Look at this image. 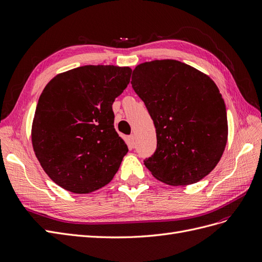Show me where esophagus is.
Listing matches in <instances>:
<instances>
[{"instance_id":"1","label":"esophagus","mask_w":262,"mask_h":262,"mask_svg":"<svg viewBox=\"0 0 262 262\" xmlns=\"http://www.w3.org/2000/svg\"><path fill=\"white\" fill-rule=\"evenodd\" d=\"M129 141L131 144H134V142H136V136H134V134H131V136L129 137Z\"/></svg>"}]
</instances>
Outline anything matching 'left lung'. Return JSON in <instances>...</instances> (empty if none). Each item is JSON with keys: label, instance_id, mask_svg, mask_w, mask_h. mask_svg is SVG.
<instances>
[{"label": "left lung", "instance_id": "left-lung-1", "mask_svg": "<svg viewBox=\"0 0 262 262\" xmlns=\"http://www.w3.org/2000/svg\"><path fill=\"white\" fill-rule=\"evenodd\" d=\"M131 84L156 129V150L144 161L150 173L170 186L195 184L209 175L228 136L216 84L199 70L168 59L141 63Z\"/></svg>", "mask_w": 262, "mask_h": 262}]
</instances>
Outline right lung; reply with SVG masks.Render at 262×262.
Returning <instances> with one entry per match:
<instances>
[{
  "instance_id": "add662e5",
  "label": "right lung",
  "mask_w": 262,
  "mask_h": 262,
  "mask_svg": "<svg viewBox=\"0 0 262 262\" xmlns=\"http://www.w3.org/2000/svg\"><path fill=\"white\" fill-rule=\"evenodd\" d=\"M129 67L84 66L46 85L31 125L34 152L47 175L73 193L108 185L128 146L114 126L115 99L128 86Z\"/></svg>"
}]
</instances>
